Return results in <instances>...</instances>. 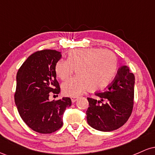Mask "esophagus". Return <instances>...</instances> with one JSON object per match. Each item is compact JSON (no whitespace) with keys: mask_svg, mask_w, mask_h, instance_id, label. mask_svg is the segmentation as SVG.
<instances>
[{"mask_svg":"<svg viewBox=\"0 0 155 155\" xmlns=\"http://www.w3.org/2000/svg\"><path fill=\"white\" fill-rule=\"evenodd\" d=\"M78 98H79V97H76V96H72V97H71L72 103H75L76 101L78 100Z\"/></svg>","mask_w":155,"mask_h":155,"instance_id":"34e87169","label":"esophagus"}]
</instances>
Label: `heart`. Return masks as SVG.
<instances>
[{
  "label": "heart",
  "instance_id": "heart-1",
  "mask_svg": "<svg viewBox=\"0 0 155 155\" xmlns=\"http://www.w3.org/2000/svg\"><path fill=\"white\" fill-rule=\"evenodd\" d=\"M76 69L77 75L62 85L67 95L77 96L87 89L95 92L107 87L114 79L118 69V60L113 51L99 48L74 49L68 53V60L55 64V73L66 80Z\"/></svg>",
  "mask_w": 155,
  "mask_h": 155
}]
</instances>
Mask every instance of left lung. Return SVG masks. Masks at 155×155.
Masks as SVG:
<instances>
[{"mask_svg":"<svg viewBox=\"0 0 155 155\" xmlns=\"http://www.w3.org/2000/svg\"><path fill=\"white\" fill-rule=\"evenodd\" d=\"M134 84L135 76L129 68L127 65L120 67L107 89L95 93L100 100L87 98L89 107L86 114L89 125L104 132L122 127L132 113Z\"/></svg>","mask_w":155,"mask_h":155,"instance_id":"left-lung-1","label":"left lung"}]
</instances>
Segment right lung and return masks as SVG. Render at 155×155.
Wrapping results in <instances>:
<instances>
[{
  "label": "right lung",
  "instance_id": "add662e5",
  "mask_svg": "<svg viewBox=\"0 0 155 155\" xmlns=\"http://www.w3.org/2000/svg\"><path fill=\"white\" fill-rule=\"evenodd\" d=\"M61 52L44 49L32 54L17 74L15 101L21 118L30 128L39 133L55 132L63 126V115L71 106L70 97L49 100L50 92L59 94L55 64Z\"/></svg>",
  "mask_w": 155,
  "mask_h": 155
}]
</instances>
